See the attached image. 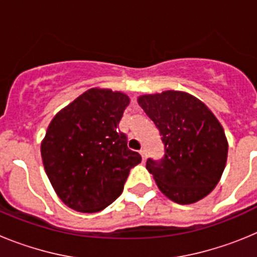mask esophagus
<instances>
[{
    "mask_svg": "<svg viewBox=\"0 0 257 257\" xmlns=\"http://www.w3.org/2000/svg\"><path fill=\"white\" fill-rule=\"evenodd\" d=\"M140 154H142V157H143V161H145V158H147V149L143 148L142 151H140Z\"/></svg>",
    "mask_w": 257,
    "mask_h": 257,
    "instance_id": "esophagus-1",
    "label": "esophagus"
}]
</instances>
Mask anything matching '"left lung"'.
Listing matches in <instances>:
<instances>
[{
    "label": "left lung",
    "mask_w": 257,
    "mask_h": 257,
    "mask_svg": "<svg viewBox=\"0 0 257 257\" xmlns=\"http://www.w3.org/2000/svg\"><path fill=\"white\" fill-rule=\"evenodd\" d=\"M138 103L160 130L165 145L163 158L147 161L161 192L180 205L208 196L228 157V140L217 118L199 99L183 91L142 95Z\"/></svg>",
    "instance_id": "1"
}]
</instances>
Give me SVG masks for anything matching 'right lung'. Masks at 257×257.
<instances>
[{
	"instance_id": "obj_1",
	"label": "right lung",
	"mask_w": 257,
	"mask_h": 257,
	"mask_svg": "<svg viewBox=\"0 0 257 257\" xmlns=\"http://www.w3.org/2000/svg\"><path fill=\"white\" fill-rule=\"evenodd\" d=\"M126 94L90 88L52 118L41 144L45 171L68 207L97 212L121 196L130 170L142 162L118 130Z\"/></svg>"
}]
</instances>
